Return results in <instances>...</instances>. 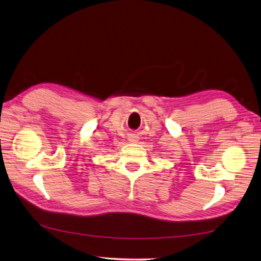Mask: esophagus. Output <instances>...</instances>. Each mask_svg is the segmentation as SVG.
I'll use <instances>...</instances> for the list:
<instances>
[{
  "mask_svg": "<svg viewBox=\"0 0 261 261\" xmlns=\"http://www.w3.org/2000/svg\"><path fill=\"white\" fill-rule=\"evenodd\" d=\"M131 141H132V143H134V141H136V140H135V139H132V140H131Z\"/></svg>",
  "mask_w": 261,
  "mask_h": 261,
  "instance_id": "esophagus-1",
  "label": "esophagus"
}]
</instances>
